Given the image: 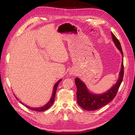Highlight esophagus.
<instances>
[{"label": "esophagus", "mask_w": 135, "mask_h": 135, "mask_svg": "<svg viewBox=\"0 0 135 135\" xmlns=\"http://www.w3.org/2000/svg\"><path fill=\"white\" fill-rule=\"evenodd\" d=\"M70 74H74V73H73V72H70Z\"/></svg>", "instance_id": "esophagus-1"}]
</instances>
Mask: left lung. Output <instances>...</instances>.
I'll return each instance as SVG.
<instances>
[{"instance_id":"obj_1","label":"left lung","mask_w":135,"mask_h":135,"mask_svg":"<svg viewBox=\"0 0 135 135\" xmlns=\"http://www.w3.org/2000/svg\"><path fill=\"white\" fill-rule=\"evenodd\" d=\"M113 41L117 47L121 52L123 60V52L121 45L114 34L111 32ZM124 77L123 60L122 62V67L119 73V78L116 84L110 89L102 94H94L91 93L86 86L78 78H76L75 83L77 88V102L80 107L86 110H95L100 109L104 105L110 102L116 96L118 90L120 86Z\"/></svg>"}]
</instances>
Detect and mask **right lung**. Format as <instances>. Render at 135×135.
<instances>
[{"mask_svg": "<svg viewBox=\"0 0 135 135\" xmlns=\"http://www.w3.org/2000/svg\"><path fill=\"white\" fill-rule=\"evenodd\" d=\"M62 79H60L57 82L55 86H54V90H53V93H52V95L51 96V98L50 99V100L49 101V102L46 104H45V105L42 106V107H39V108H32V107H28V106L26 105H25L26 107H27L28 109H30L31 110H34V111H37V112H42V111H44V110H47V109H49L50 107H51V106L53 104L54 102V100H55V95H56V90H57V88L58 85L59 83L61 81ZM14 95V94H13ZM14 96H15V95H14ZM15 97L16 98L17 100H18V98L15 96ZM21 103H22L23 105H24V104L23 103L21 102V101H20Z\"/></svg>", "mask_w": 135, "mask_h": 135, "instance_id": "right-lung-1", "label": "right lung"}]
</instances>
